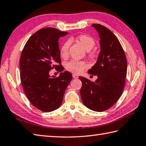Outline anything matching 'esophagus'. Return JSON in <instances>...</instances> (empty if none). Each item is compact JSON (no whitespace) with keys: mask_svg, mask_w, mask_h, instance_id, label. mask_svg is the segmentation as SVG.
<instances>
[{"mask_svg":"<svg viewBox=\"0 0 146 146\" xmlns=\"http://www.w3.org/2000/svg\"><path fill=\"white\" fill-rule=\"evenodd\" d=\"M73 78H78V76H77L76 75H75V74H73Z\"/></svg>","mask_w":146,"mask_h":146,"instance_id":"obj_1","label":"esophagus"}]
</instances>
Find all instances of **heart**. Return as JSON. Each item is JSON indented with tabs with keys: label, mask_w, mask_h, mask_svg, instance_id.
Wrapping results in <instances>:
<instances>
[{
	"label": "heart",
	"mask_w": 146,
	"mask_h": 146,
	"mask_svg": "<svg viewBox=\"0 0 146 146\" xmlns=\"http://www.w3.org/2000/svg\"><path fill=\"white\" fill-rule=\"evenodd\" d=\"M78 41L86 51H89L94 48L95 44V40L88 35H80L78 37ZM70 46V41H65L60 48V55L62 58H65L68 56ZM86 64L83 61L71 60L66 64V69L71 73L79 74L82 73L86 68Z\"/></svg>",
	"instance_id": "obj_1"
}]
</instances>
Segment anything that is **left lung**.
<instances>
[{
  "mask_svg": "<svg viewBox=\"0 0 146 146\" xmlns=\"http://www.w3.org/2000/svg\"><path fill=\"white\" fill-rule=\"evenodd\" d=\"M100 37V52L88 73L97 75L95 82L79 76L82 82L80 95L89 109L103 111L119 100L124 88L127 63L123 49L115 35L106 27L92 24Z\"/></svg>",
  "mask_w": 146,
  "mask_h": 146,
  "instance_id": "8db88e82",
  "label": "left lung"
}]
</instances>
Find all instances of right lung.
I'll return each mask as SVG.
<instances>
[{"instance_id": "1", "label": "right lung", "mask_w": 146, "mask_h": 146, "mask_svg": "<svg viewBox=\"0 0 146 146\" xmlns=\"http://www.w3.org/2000/svg\"><path fill=\"white\" fill-rule=\"evenodd\" d=\"M53 27L38 31L24 46L20 58L21 81L31 103L45 112L60 107L72 75L64 71L58 77L49 75L52 69L62 71L59 39L68 35ZM59 64V65H57Z\"/></svg>"}]
</instances>
